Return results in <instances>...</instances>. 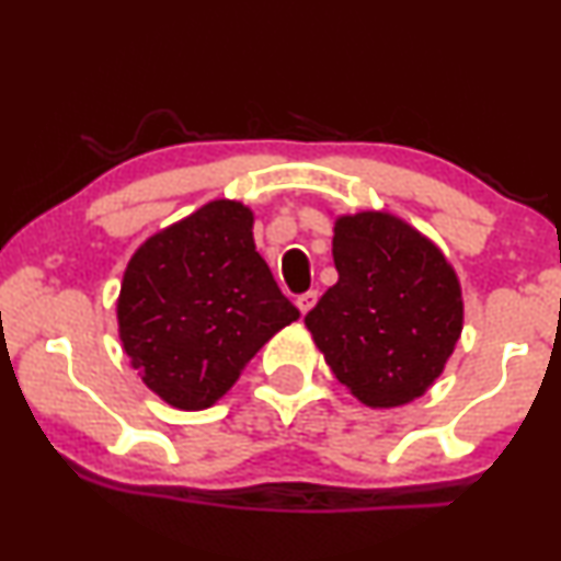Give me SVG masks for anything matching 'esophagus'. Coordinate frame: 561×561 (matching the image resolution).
<instances>
[{
  "mask_svg": "<svg viewBox=\"0 0 561 561\" xmlns=\"http://www.w3.org/2000/svg\"><path fill=\"white\" fill-rule=\"evenodd\" d=\"M316 300H319V293H316V289H310V293H302L300 298H298V308H300V313L306 316L308 310L316 306Z\"/></svg>",
  "mask_w": 561,
  "mask_h": 561,
  "instance_id": "obj_1",
  "label": "esophagus"
}]
</instances>
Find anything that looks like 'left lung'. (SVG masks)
Instances as JSON below:
<instances>
[{"mask_svg":"<svg viewBox=\"0 0 561 561\" xmlns=\"http://www.w3.org/2000/svg\"><path fill=\"white\" fill-rule=\"evenodd\" d=\"M340 279L306 316L336 381L389 410L434 387L462 334V287L434 240L389 211L334 219Z\"/></svg>","mask_w":561,"mask_h":561,"instance_id":"left-lung-1","label":"left lung"}]
</instances>
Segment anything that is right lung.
<instances>
[{"label":"right lung","instance_id":"1","mask_svg":"<svg viewBox=\"0 0 561 561\" xmlns=\"http://www.w3.org/2000/svg\"><path fill=\"white\" fill-rule=\"evenodd\" d=\"M298 319L255 251L253 211L229 198L153 232L127 261L117 298L130 366L178 410L211 408Z\"/></svg>","mask_w":561,"mask_h":561}]
</instances>
